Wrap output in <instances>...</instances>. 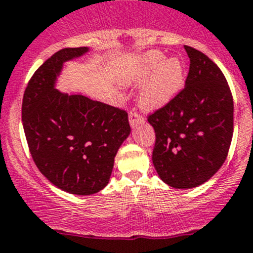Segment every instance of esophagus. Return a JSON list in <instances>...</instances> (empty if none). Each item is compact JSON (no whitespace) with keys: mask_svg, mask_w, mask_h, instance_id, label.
Masks as SVG:
<instances>
[{"mask_svg":"<svg viewBox=\"0 0 253 253\" xmlns=\"http://www.w3.org/2000/svg\"><path fill=\"white\" fill-rule=\"evenodd\" d=\"M129 123L132 127L139 126V124L144 123V117L140 113H137V111L135 108H132L129 112Z\"/></svg>","mask_w":253,"mask_h":253,"instance_id":"1","label":"esophagus"}]
</instances>
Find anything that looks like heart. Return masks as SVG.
I'll use <instances>...</instances> for the list:
<instances>
[{
    "label": "heart",
    "instance_id": "obj_1",
    "mask_svg": "<svg viewBox=\"0 0 253 253\" xmlns=\"http://www.w3.org/2000/svg\"><path fill=\"white\" fill-rule=\"evenodd\" d=\"M145 79L147 81L140 91V106L145 109L161 108L183 88L186 67L178 57L164 60V55L151 51L142 57L140 66L127 77L130 82L137 84Z\"/></svg>",
    "mask_w": 253,
    "mask_h": 253
}]
</instances>
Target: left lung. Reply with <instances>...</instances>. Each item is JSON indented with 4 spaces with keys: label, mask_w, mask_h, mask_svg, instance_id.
Instances as JSON below:
<instances>
[{
    "label": "left lung",
    "mask_w": 253,
    "mask_h": 253,
    "mask_svg": "<svg viewBox=\"0 0 253 253\" xmlns=\"http://www.w3.org/2000/svg\"><path fill=\"white\" fill-rule=\"evenodd\" d=\"M189 57L186 86L147 116L154 126L152 162L173 188H193L222 166L234 132V99L221 70L206 54L184 45Z\"/></svg>",
    "instance_id": "1"
}]
</instances>
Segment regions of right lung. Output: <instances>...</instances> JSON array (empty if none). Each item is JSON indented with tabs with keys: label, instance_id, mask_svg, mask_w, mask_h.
Instances as JSON below:
<instances>
[{
	"label": "right lung",
	"instance_id": "1",
	"mask_svg": "<svg viewBox=\"0 0 253 253\" xmlns=\"http://www.w3.org/2000/svg\"><path fill=\"white\" fill-rule=\"evenodd\" d=\"M86 46L65 47L34 72L24 91L22 122L33 161L62 191L88 196L103 189L117 151L130 134L124 109L54 88L67 60Z\"/></svg>",
	"mask_w": 253,
	"mask_h": 253
}]
</instances>
